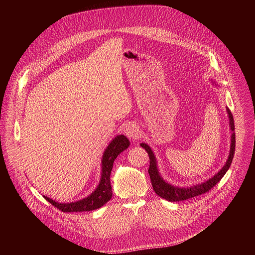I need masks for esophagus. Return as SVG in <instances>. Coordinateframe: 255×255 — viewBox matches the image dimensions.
Returning a JSON list of instances; mask_svg holds the SVG:
<instances>
[{
  "instance_id": "esophagus-1",
  "label": "esophagus",
  "mask_w": 255,
  "mask_h": 255,
  "mask_svg": "<svg viewBox=\"0 0 255 255\" xmlns=\"http://www.w3.org/2000/svg\"><path fill=\"white\" fill-rule=\"evenodd\" d=\"M124 133L126 134V136L130 139H138L139 135H140V131L139 128L134 125V124H128L125 128H124Z\"/></svg>"
}]
</instances>
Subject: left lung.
<instances>
[{
    "mask_svg": "<svg viewBox=\"0 0 255 255\" xmlns=\"http://www.w3.org/2000/svg\"><path fill=\"white\" fill-rule=\"evenodd\" d=\"M226 111L228 114L229 126H230V130H231V144H230L229 156H228V159H227L226 163L224 164V166L214 176H212L208 180L204 181V183L194 185L192 187H186V188L185 187H176V186L170 185L169 183H166V181L162 178V176L159 173L156 157H155L153 151L151 150L149 145L146 143L140 144V146L146 150L149 155L150 164H149L148 173L150 175L152 188H153L154 192L156 193V195H158L160 198H163L169 202L185 201V200H188V199H191V198H194V197H197V196L207 193L216 184L219 183L221 178L225 175V173L229 169L232 159H233V156H234V152H235V142L236 141H235V132H234V130H235L234 120H233V116H232L230 110L227 107H226Z\"/></svg>",
    "mask_w": 255,
    "mask_h": 255,
    "instance_id": "obj_1",
    "label": "left lung"
}]
</instances>
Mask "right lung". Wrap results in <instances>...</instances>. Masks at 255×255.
Here are the masks:
<instances>
[{
	"instance_id": "right-lung-1",
	"label": "right lung",
	"mask_w": 255,
	"mask_h": 255,
	"mask_svg": "<svg viewBox=\"0 0 255 255\" xmlns=\"http://www.w3.org/2000/svg\"><path fill=\"white\" fill-rule=\"evenodd\" d=\"M129 139L124 135H117L107 146L102 156V172L100 183L96 190L85 199L72 203H58L43 196L46 201L62 212H88L101 208L112 198V187L110 175L114 160L117 156L128 148Z\"/></svg>"
}]
</instances>
